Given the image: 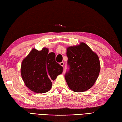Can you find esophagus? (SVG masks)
<instances>
[{
    "label": "esophagus",
    "instance_id": "1",
    "mask_svg": "<svg viewBox=\"0 0 122 122\" xmlns=\"http://www.w3.org/2000/svg\"><path fill=\"white\" fill-rule=\"evenodd\" d=\"M60 66H64V62H60Z\"/></svg>",
    "mask_w": 122,
    "mask_h": 122
}]
</instances>
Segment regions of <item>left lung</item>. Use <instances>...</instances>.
Returning a JSON list of instances; mask_svg holds the SVG:
<instances>
[{"label": "left lung", "mask_w": 122, "mask_h": 122, "mask_svg": "<svg viewBox=\"0 0 122 122\" xmlns=\"http://www.w3.org/2000/svg\"><path fill=\"white\" fill-rule=\"evenodd\" d=\"M66 56L69 69L64 77L70 88L77 92L90 89L97 80L100 70L97 54L81 42L78 46L68 47Z\"/></svg>", "instance_id": "1"}]
</instances>
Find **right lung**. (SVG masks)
Listing matches in <instances>:
<instances>
[{"label":"right lung","instance_id":"obj_1","mask_svg":"<svg viewBox=\"0 0 122 122\" xmlns=\"http://www.w3.org/2000/svg\"><path fill=\"white\" fill-rule=\"evenodd\" d=\"M47 48L33 49L22 61L21 76L24 83L32 91L45 93L50 90L52 81L63 72V67L56 61L55 53H48Z\"/></svg>","mask_w":122,"mask_h":122}]
</instances>
